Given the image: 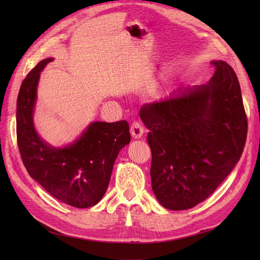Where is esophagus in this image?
Segmentation results:
<instances>
[{"mask_svg": "<svg viewBox=\"0 0 260 260\" xmlns=\"http://www.w3.org/2000/svg\"><path fill=\"white\" fill-rule=\"evenodd\" d=\"M130 132L131 136L135 139H141L144 133V128L141 122L139 121H133L131 127H130Z\"/></svg>", "mask_w": 260, "mask_h": 260, "instance_id": "34e87169", "label": "esophagus"}]
</instances>
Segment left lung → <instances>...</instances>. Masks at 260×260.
<instances>
[{"label": "left lung", "instance_id": "8db88e82", "mask_svg": "<svg viewBox=\"0 0 260 260\" xmlns=\"http://www.w3.org/2000/svg\"><path fill=\"white\" fill-rule=\"evenodd\" d=\"M215 74L202 85L141 107L152 151L156 199L170 210L205 201L240 160L247 136L241 86L231 66L211 61Z\"/></svg>", "mask_w": 260, "mask_h": 260}]
</instances>
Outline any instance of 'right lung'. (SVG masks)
Masks as SVG:
<instances>
[{"label":"right lung","instance_id":"add662e5","mask_svg":"<svg viewBox=\"0 0 260 260\" xmlns=\"http://www.w3.org/2000/svg\"><path fill=\"white\" fill-rule=\"evenodd\" d=\"M53 58L38 62L23 79L17 98V144L30 177L55 199L77 208H88L103 198L120 149L130 143L129 124L92 122L81 137L65 147H53L38 136L34 124L37 86L43 68Z\"/></svg>","mask_w":260,"mask_h":260}]
</instances>
